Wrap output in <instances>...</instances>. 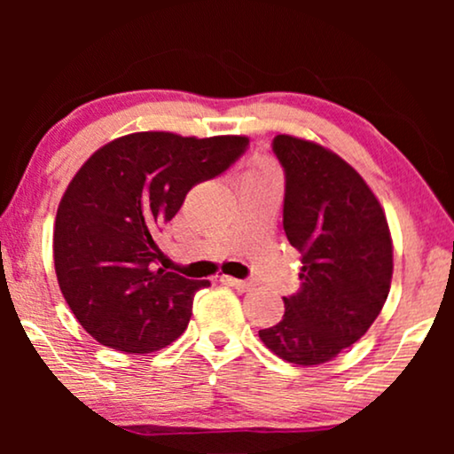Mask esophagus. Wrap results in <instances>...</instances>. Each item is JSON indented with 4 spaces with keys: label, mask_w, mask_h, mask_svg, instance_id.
I'll list each match as a JSON object with an SVG mask.
<instances>
[{
    "label": "esophagus",
    "mask_w": 454,
    "mask_h": 454,
    "mask_svg": "<svg viewBox=\"0 0 454 454\" xmlns=\"http://www.w3.org/2000/svg\"><path fill=\"white\" fill-rule=\"evenodd\" d=\"M221 281L225 285H231V287H235L238 291H250L252 289V283L241 281V278H235V277H223Z\"/></svg>",
    "instance_id": "1"
}]
</instances>
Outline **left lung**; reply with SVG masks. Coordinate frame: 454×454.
<instances>
[{
    "label": "left lung",
    "instance_id": "obj_1",
    "mask_svg": "<svg viewBox=\"0 0 454 454\" xmlns=\"http://www.w3.org/2000/svg\"><path fill=\"white\" fill-rule=\"evenodd\" d=\"M272 153L285 173L283 229L301 252V287L285 314L258 331L285 362L318 365L365 334L390 291L393 239L376 196L339 154L278 134Z\"/></svg>",
    "mask_w": 454,
    "mask_h": 454
}]
</instances>
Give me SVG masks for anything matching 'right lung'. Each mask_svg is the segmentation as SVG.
<instances>
[{"mask_svg": "<svg viewBox=\"0 0 454 454\" xmlns=\"http://www.w3.org/2000/svg\"><path fill=\"white\" fill-rule=\"evenodd\" d=\"M246 136H123L92 154L67 185L53 229L55 275L90 337L123 353H153L188 326L208 281L157 269V235L196 184L227 171Z\"/></svg>", "mask_w": 454, "mask_h": 454, "instance_id": "obj_1", "label": "right lung"}]
</instances>
